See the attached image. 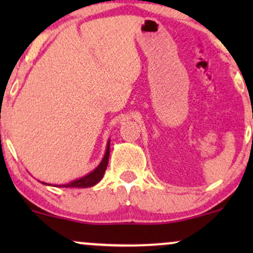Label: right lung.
I'll return each instance as SVG.
<instances>
[{"label":"right lung","instance_id":"right-lung-1","mask_svg":"<svg viewBox=\"0 0 253 253\" xmlns=\"http://www.w3.org/2000/svg\"><path fill=\"white\" fill-rule=\"evenodd\" d=\"M109 149H110V139L108 140V143H107V147H106V153H104L102 161H101V163L97 165L96 169H94L91 171V172H89L88 175L81 177V178H77V179H74V181H71L70 183H66V184H54L53 187H59V188H89V187H92V185L97 184L98 182L102 179V177L104 175V172H106V169H107V165H108V159H109ZM42 184H46V185H51V184H47V183L45 182H42Z\"/></svg>","mask_w":253,"mask_h":253}]
</instances>
